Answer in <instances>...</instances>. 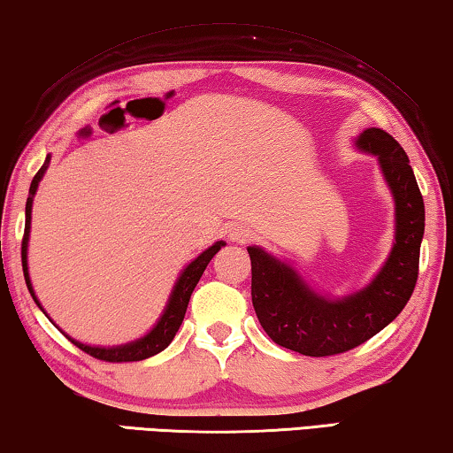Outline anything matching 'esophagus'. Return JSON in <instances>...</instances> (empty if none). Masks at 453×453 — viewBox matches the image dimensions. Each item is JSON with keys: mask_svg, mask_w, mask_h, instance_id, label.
<instances>
[{"mask_svg": "<svg viewBox=\"0 0 453 453\" xmlns=\"http://www.w3.org/2000/svg\"><path fill=\"white\" fill-rule=\"evenodd\" d=\"M228 236H231L233 242H242V245H245V242H250L255 239V233L245 225H233L228 228Z\"/></svg>", "mask_w": 453, "mask_h": 453, "instance_id": "obj_1", "label": "esophagus"}]
</instances>
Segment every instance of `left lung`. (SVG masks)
I'll return each mask as SVG.
<instances>
[{
  "instance_id": "obj_1",
  "label": "left lung",
  "mask_w": 453,
  "mask_h": 453,
  "mask_svg": "<svg viewBox=\"0 0 453 453\" xmlns=\"http://www.w3.org/2000/svg\"><path fill=\"white\" fill-rule=\"evenodd\" d=\"M357 145L379 157L396 206L393 250L366 289L332 302L265 250L247 249L250 297L263 330L275 344L305 357H334L365 344L401 314L419 275L426 206L405 150L377 127L363 131Z\"/></svg>"
}]
</instances>
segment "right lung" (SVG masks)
<instances>
[{
  "mask_svg": "<svg viewBox=\"0 0 453 453\" xmlns=\"http://www.w3.org/2000/svg\"><path fill=\"white\" fill-rule=\"evenodd\" d=\"M48 162H50V157H46L44 165H42V168L38 170V173H36V176H34L32 184H30V196H27V203H26V226H24V239H22L24 277H26L27 289H30V294H32L34 302H36V303H38V299H36V296H34L30 277H27L26 249H27V233H30L32 200H34V194H36V190H38V182L42 180V176H44V172L48 168ZM222 245H225V242H222V241L214 242L211 249H206L203 255H198L196 259H194L190 265H188L182 271V275H180L176 288H173V291H172L168 308H165L164 316L159 318V322L156 324V328L151 330L148 336H143L142 340H135V342H131V344L117 346V348H93V346L74 342V340H73V344L79 346L82 352L90 354V357L96 358V360H105V363H135V360L150 358V357H154V354L162 352L164 348H168V344L172 342L173 336H176L180 324H182V319H184L188 302H190V296H192L194 288H196V283L200 281V277H203L206 265H208V263H211L212 257L219 253Z\"/></svg>",
  "mask_w": 453,
  "mask_h": 453,
  "instance_id": "right-lung-1",
  "label": "right lung"
}]
</instances>
